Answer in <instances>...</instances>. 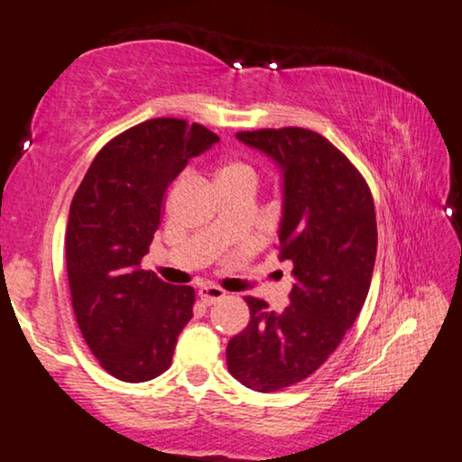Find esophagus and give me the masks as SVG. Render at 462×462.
Segmentation results:
<instances>
[{"label":"esophagus","mask_w":462,"mask_h":462,"mask_svg":"<svg viewBox=\"0 0 462 462\" xmlns=\"http://www.w3.org/2000/svg\"><path fill=\"white\" fill-rule=\"evenodd\" d=\"M199 297H201L205 305H213V302L226 299V291L219 286H203L201 291H199Z\"/></svg>","instance_id":"esophagus-1"}]
</instances>
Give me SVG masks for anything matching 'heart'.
I'll return each instance as SVG.
<instances>
[{
	"mask_svg": "<svg viewBox=\"0 0 462 462\" xmlns=\"http://www.w3.org/2000/svg\"><path fill=\"white\" fill-rule=\"evenodd\" d=\"M217 180L219 184L224 182H240V180H257V174H254L253 165L240 160H226L217 168Z\"/></svg>",
	"mask_w": 462,
	"mask_h": 462,
	"instance_id": "b5f03b06",
	"label": "heart"
}]
</instances>
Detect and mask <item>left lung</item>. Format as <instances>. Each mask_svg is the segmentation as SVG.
Wrapping results in <instances>:
<instances>
[{
	"label": "left lung",
	"mask_w": 462,
	"mask_h": 462,
	"mask_svg": "<svg viewBox=\"0 0 462 462\" xmlns=\"http://www.w3.org/2000/svg\"><path fill=\"white\" fill-rule=\"evenodd\" d=\"M284 171L280 257L292 261L291 305L282 313L245 297L251 319L226 348L232 377L278 392L315 374L338 348L367 299L377 253L374 197L353 162L307 128L236 133Z\"/></svg>",
	"instance_id": "left-lung-1"
}]
</instances>
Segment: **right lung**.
<instances>
[{
	"mask_svg": "<svg viewBox=\"0 0 462 462\" xmlns=\"http://www.w3.org/2000/svg\"><path fill=\"white\" fill-rule=\"evenodd\" d=\"M217 141L197 122L144 120L103 144L74 192L66 230L72 309L116 380L139 383L168 371L192 318L195 288L171 286L141 261L162 224L165 190Z\"/></svg>",
	"mask_w": 462,
	"mask_h": 462,
	"instance_id": "1",
	"label": "right lung"
}]
</instances>
